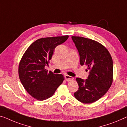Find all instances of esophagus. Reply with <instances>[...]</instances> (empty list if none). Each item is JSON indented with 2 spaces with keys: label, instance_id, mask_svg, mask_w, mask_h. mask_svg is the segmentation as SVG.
I'll return each mask as SVG.
<instances>
[{
  "label": "esophagus",
  "instance_id": "34e87169",
  "mask_svg": "<svg viewBox=\"0 0 127 127\" xmlns=\"http://www.w3.org/2000/svg\"><path fill=\"white\" fill-rule=\"evenodd\" d=\"M64 77H65V80L68 81V82H69V81H71V80H72L73 79V78L72 77L68 75H65V76H64Z\"/></svg>",
  "mask_w": 127,
  "mask_h": 127
}]
</instances>
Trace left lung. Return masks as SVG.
<instances>
[{"label":"left lung","mask_w":127,"mask_h":127,"mask_svg":"<svg viewBox=\"0 0 127 127\" xmlns=\"http://www.w3.org/2000/svg\"><path fill=\"white\" fill-rule=\"evenodd\" d=\"M72 39L78 50L81 65H87V70H90L86 80L76 79L79 90L74 96L83 103H92L103 97L112 85V59L107 49L97 41L80 36H72Z\"/></svg>","instance_id":"8db88e82"}]
</instances>
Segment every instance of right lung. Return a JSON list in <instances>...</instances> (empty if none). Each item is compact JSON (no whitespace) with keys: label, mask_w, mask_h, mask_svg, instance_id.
Masks as SVG:
<instances>
[{"label":"right lung","mask_w":127,"mask_h":127,"mask_svg":"<svg viewBox=\"0 0 127 127\" xmlns=\"http://www.w3.org/2000/svg\"><path fill=\"white\" fill-rule=\"evenodd\" d=\"M68 35L43 37L34 41L26 51L19 65V76L25 90L37 100H46L53 95L63 83L62 74H55L45 68L55 48L63 43Z\"/></svg>","instance_id":"obj_1"}]
</instances>
